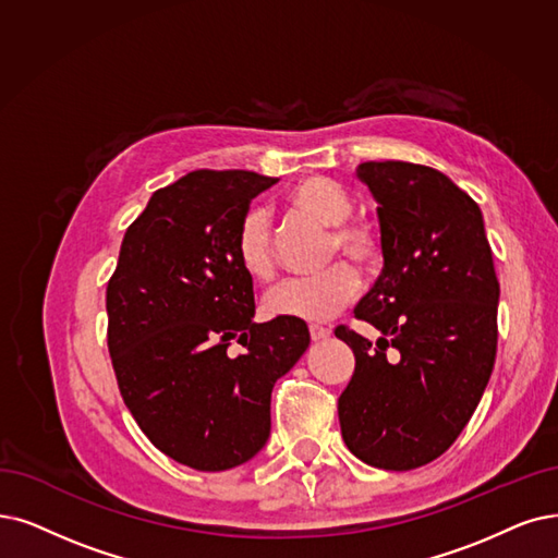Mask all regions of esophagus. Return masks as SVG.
Here are the masks:
<instances>
[{
	"mask_svg": "<svg viewBox=\"0 0 558 558\" xmlns=\"http://www.w3.org/2000/svg\"><path fill=\"white\" fill-rule=\"evenodd\" d=\"M308 333H311V339H314V341H323V339L329 337L331 329L323 327V325H308Z\"/></svg>",
	"mask_w": 558,
	"mask_h": 558,
	"instance_id": "34e87169",
	"label": "esophagus"
}]
</instances>
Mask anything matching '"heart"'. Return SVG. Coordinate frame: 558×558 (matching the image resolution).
I'll return each mask as SVG.
<instances>
[{
	"label": "heart",
	"instance_id": "heart-1",
	"mask_svg": "<svg viewBox=\"0 0 558 558\" xmlns=\"http://www.w3.org/2000/svg\"><path fill=\"white\" fill-rule=\"evenodd\" d=\"M283 208L314 225L329 229L325 263L343 257L325 272L306 279H288L265 295V311L277 318L320 323L337 316L360 291V270H373L383 260V229L368 217H354L350 194L323 175H304L283 192ZM233 254L238 265L256 281H270L277 272V240L265 210L252 208L242 215Z\"/></svg>",
	"mask_w": 558,
	"mask_h": 558
}]
</instances>
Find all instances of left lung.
<instances>
[{
  "instance_id": "8db88e82",
  "label": "left lung",
  "mask_w": 558,
  "mask_h": 558,
  "mask_svg": "<svg viewBox=\"0 0 558 558\" xmlns=\"http://www.w3.org/2000/svg\"><path fill=\"white\" fill-rule=\"evenodd\" d=\"M377 202L385 267L354 308L375 345L339 325L354 373L339 398L345 447L371 466L416 470L470 423L497 356L499 281L483 215L451 178L423 165L362 162Z\"/></svg>"
}]
</instances>
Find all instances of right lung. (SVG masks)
Listing matches in <instances>:
<instances>
[{"label":"right lung","mask_w":558,"mask_h":558,"mask_svg":"<svg viewBox=\"0 0 558 558\" xmlns=\"http://www.w3.org/2000/svg\"><path fill=\"white\" fill-rule=\"evenodd\" d=\"M277 181L198 169L153 192L107 283L123 403L155 447L198 472L231 470L265 447L272 387L311 341L304 320L254 323V281L233 254L242 215Z\"/></svg>","instance_id":"right-lung-1"}]
</instances>
